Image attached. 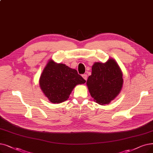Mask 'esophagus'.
Here are the masks:
<instances>
[{
    "mask_svg": "<svg viewBox=\"0 0 153 153\" xmlns=\"http://www.w3.org/2000/svg\"><path fill=\"white\" fill-rule=\"evenodd\" d=\"M82 76V77L85 79V81L87 80V79H88V76H87V74H83Z\"/></svg>",
    "mask_w": 153,
    "mask_h": 153,
    "instance_id": "esophagus-1",
    "label": "esophagus"
}]
</instances>
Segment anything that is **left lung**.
<instances>
[{"instance_id":"left-lung-1","label":"left lung","mask_w":153,"mask_h":153,"mask_svg":"<svg viewBox=\"0 0 153 153\" xmlns=\"http://www.w3.org/2000/svg\"><path fill=\"white\" fill-rule=\"evenodd\" d=\"M123 72L114 59L104 63L94 62L87 86L91 97L99 104H108L119 94L123 85Z\"/></svg>"}]
</instances>
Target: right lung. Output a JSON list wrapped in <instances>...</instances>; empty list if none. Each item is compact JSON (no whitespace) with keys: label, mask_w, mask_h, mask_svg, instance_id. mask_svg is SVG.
Instances as JSON below:
<instances>
[{"label":"right lung","mask_w":153,"mask_h":153,"mask_svg":"<svg viewBox=\"0 0 153 153\" xmlns=\"http://www.w3.org/2000/svg\"><path fill=\"white\" fill-rule=\"evenodd\" d=\"M85 81L76 69L50 59L39 79V85L46 97L52 103H61L68 100L75 86Z\"/></svg>","instance_id":"obj_1"}]
</instances>
